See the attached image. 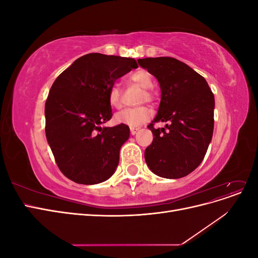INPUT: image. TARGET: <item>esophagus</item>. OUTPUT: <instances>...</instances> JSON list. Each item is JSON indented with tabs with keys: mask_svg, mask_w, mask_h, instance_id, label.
Wrapping results in <instances>:
<instances>
[{
	"mask_svg": "<svg viewBox=\"0 0 258 258\" xmlns=\"http://www.w3.org/2000/svg\"><path fill=\"white\" fill-rule=\"evenodd\" d=\"M138 131H139V128H130V132L132 136H135Z\"/></svg>",
	"mask_w": 258,
	"mask_h": 258,
	"instance_id": "34e87169",
	"label": "esophagus"
}]
</instances>
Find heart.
Listing matches in <instances>:
<instances>
[{
	"label": "heart",
	"instance_id": "obj_1",
	"mask_svg": "<svg viewBox=\"0 0 258 258\" xmlns=\"http://www.w3.org/2000/svg\"><path fill=\"white\" fill-rule=\"evenodd\" d=\"M130 81L136 83L144 88L142 95V101H152L154 99V93L151 88L154 86V77L147 70H138L130 75ZM107 100L110 105L114 108H119L122 104L121 89L118 85H113L108 90ZM153 110L148 106L127 107L117 112L114 119L117 123L126 124L129 127H139L152 118Z\"/></svg>",
	"mask_w": 258,
	"mask_h": 258
}]
</instances>
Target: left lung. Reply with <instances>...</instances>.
Returning a JSON list of instances; mask_svg holds the SVG:
<instances>
[{
    "instance_id": "obj_1",
    "label": "left lung",
    "mask_w": 258,
    "mask_h": 258,
    "mask_svg": "<svg viewBox=\"0 0 258 258\" xmlns=\"http://www.w3.org/2000/svg\"><path fill=\"white\" fill-rule=\"evenodd\" d=\"M139 64L157 79L161 100L157 115L148 124L153 142L145 161L156 175L181 178L204 160L214 128V95L205 77L171 57L139 59ZM167 122L155 130V122Z\"/></svg>"
}]
</instances>
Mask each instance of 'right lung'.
<instances>
[{"instance_id":"right-lung-1","label":"right lung","mask_w":258,"mask_h":258,"mask_svg":"<svg viewBox=\"0 0 258 258\" xmlns=\"http://www.w3.org/2000/svg\"><path fill=\"white\" fill-rule=\"evenodd\" d=\"M136 68L132 58L88 53L53 82L45 103L46 138L60 171L73 182L93 185L114 174L130 130L100 124L113 116L108 90Z\"/></svg>"}]
</instances>
